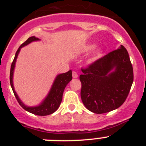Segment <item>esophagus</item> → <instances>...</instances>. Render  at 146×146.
<instances>
[{
  "label": "esophagus",
  "instance_id": "obj_1",
  "mask_svg": "<svg viewBox=\"0 0 146 146\" xmlns=\"http://www.w3.org/2000/svg\"><path fill=\"white\" fill-rule=\"evenodd\" d=\"M72 77H73V78H77V77H78V74H77V72H72Z\"/></svg>",
  "mask_w": 146,
  "mask_h": 146
}]
</instances>
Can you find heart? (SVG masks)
Returning <instances> with one entry per match:
<instances>
[{
    "label": "heart",
    "mask_w": 146,
    "mask_h": 146,
    "mask_svg": "<svg viewBox=\"0 0 146 146\" xmlns=\"http://www.w3.org/2000/svg\"><path fill=\"white\" fill-rule=\"evenodd\" d=\"M95 46H96L95 44H86L85 46L81 47L80 50V52L83 54L88 53V52H91L93 49L94 50L92 51L91 56L88 58V62L90 64H93V63L99 60V58H101L102 57L103 52H104V50L102 47H96V48L94 49Z\"/></svg>",
    "instance_id": "heart-1"
}]
</instances>
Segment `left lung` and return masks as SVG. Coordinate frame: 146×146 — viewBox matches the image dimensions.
<instances>
[{
  "label": "left lung",
  "instance_id": "left-lung-1",
  "mask_svg": "<svg viewBox=\"0 0 146 146\" xmlns=\"http://www.w3.org/2000/svg\"><path fill=\"white\" fill-rule=\"evenodd\" d=\"M82 72L81 99L88 110L102 114L123 104L134 79L129 53L123 45Z\"/></svg>",
  "mask_w": 146,
  "mask_h": 146
}]
</instances>
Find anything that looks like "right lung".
<instances>
[{
  "instance_id": "add662e5",
  "label": "right lung",
  "mask_w": 146,
  "mask_h": 146,
  "mask_svg": "<svg viewBox=\"0 0 146 146\" xmlns=\"http://www.w3.org/2000/svg\"><path fill=\"white\" fill-rule=\"evenodd\" d=\"M37 41H40L39 38H37V37H29L18 48L16 54H15V58H14V60H13L11 66V70H10V84H11V88H12V91L14 92V94H15L17 100L19 104H20V106L23 109L34 115L44 116V115H48L52 114V113H53L54 112H55L58 109L60 103H61L63 93H64V89H65L67 84L72 80V70H69V72H66V73L58 74L56 77H55V80H54L53 83H52V87L50 88L48 94H47V96L44 98V99L38 105L33 107H28L25 105L20 100L17 94L15 91L14 84H13V75H14V71H15L17 58L19 52H20L22 47H25V46L29 44L31 42H37Z\"/></svg>"
}]
</instances>
